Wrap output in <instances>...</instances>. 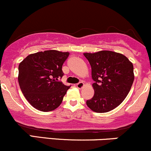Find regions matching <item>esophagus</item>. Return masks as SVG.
Instances as JSON below:
<instances>
[{
  "label": "esophagus",
  "instance_id": "1",
  "mask_svg": "<svg viewBox=\"0 0 151 151\" xmlns=\"http://www.w3.org/2000/svg\"><path fill=\"white\" fill-rule=\"evenodd\" d=\"M84 83L83 82H81V81H80V82H79L78 83V84H77V87L78 88V89H81V88L83 87V86H84Z\"/></svg>",
  "mask_w": 151,
  "mask_h": 151
}]
</instances>
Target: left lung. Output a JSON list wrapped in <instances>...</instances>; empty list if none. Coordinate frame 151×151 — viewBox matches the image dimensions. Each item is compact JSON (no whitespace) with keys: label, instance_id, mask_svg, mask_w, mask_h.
Instances as JSON below:
<instances>
[{"label":"left lung","instance_id":"8db88e82","mask_svg":"<svg viewBox=\"0 0 151 151\" xmlns=\"http://www.w3.org/2000/svg\"><path fill=\"white\" fill-rule=\"evenodd\" d=\"M84 55L91 65L94 81V95L86 101V105L97 113L110 111L129 93L134 80L133 64L122 54L108 50Z\"/></svg>","mask_w":151,"mask_h":151}]
</instances>
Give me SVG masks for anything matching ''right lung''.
<instances>
[{
  "label": "right lung",
  "instance_id": "add662e5",
  "mask_svg": "<svg viewBox=\"0 0 151 151\" xmlns=\"http://www.w3.org/2000/svg\"><path fill=\"white\" fill-rule=\"evenodd\" d=\"M70 53L45 50L31 54L18 67V83L26 99L41 111H51L61 104L70 86L59 81L62 65Z\"/></svg>",
  "mask_w": 151,
  "mask_h": 151
}]
</instances>
